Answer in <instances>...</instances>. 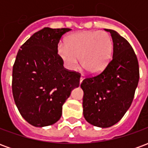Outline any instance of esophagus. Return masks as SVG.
<instances>
[{
	"label": "esophagus",
	"instance_id": "34e87169",
	"mask_svg": "<svg viewBox=\"0 0 148 148\" xmlns=\"http://www.w3.org/2000/svg\"><path fill=\"white\" fill-rule=\"evenodd\" d=\"M84 78H85V76H84L83 74H82V75H81V77H80V83H82V81H83Z\"/></svg>",
	"mask_w": 148,
	"mask_h": 148
}]
</instances>
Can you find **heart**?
Listing matches in <instances>:
<instances>
[{"instance_id": "heart-1", "label": "heart", "mask_w": 148, "mask_h": 148, "mask_svg": "<svg viewBox=\"0 0 148 148\" xmlns=\"http://www.w3.org/2000/svg\"><path fill=\"white\" fill-rule=\"evenodd\" d=\"M112 52L111 37L103 31L74 33L66 38V45L58 47V55L69 70H76L81 58L82 67L90 74H98L106 67Z\"/></svg>"}]
</instances>
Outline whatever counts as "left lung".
Segmentation results:
<instances>
[{
    "mask_svg": "<svg viewBox=\"0 0 148 148\" xmlns=\"http://www.w3.org/2000/svg\"><path fill=\"white\" fill-rule=\"evenodd\" d=\"M105 30L112 39V58L102 72L81 84L84 117L100 127L121 121L132 105L140 79L138 59L130 43L116 31Z\"/></svg>",
    "mask_w": 148,
    "mask_h": 148,
    "instance_id": "obj_1",
    "label": "left lung"
}]
</instances>
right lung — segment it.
<instances>
[{"instance_id":"add662e5","label":"right lung","mask_w":148,"mask_h":148,"mask_svg":"<svg viewBox=\"0 0 148 148\" xmlns=\"http://www.w3.org/2000/svg\"><path fill=\"white\" fill-rule=\"evenodd\" d=\"M70 28L44 27L24 42L12 68V94L25 121L35 127L55 124L81 74L65 69L58 44Z\"/></svg>"}]
</instances>
